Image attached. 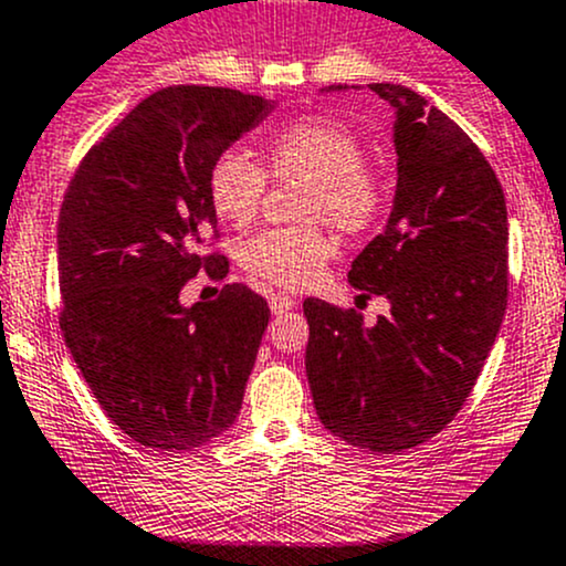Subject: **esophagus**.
<instances>
[{
    "label": "esophagus",
    "instance_id": "34e87169",
    "mask_svg": "<svg viewBox=\"0 0 566 566\" xmlns=\"http://www.w3.org/2000/svg\"><path fill=\"white\" fill-rule=\"evenodd\" d=\"M294 305H296V300H294V296H289V294H272L270 296V310L275 315H283L285 310H291Z\"/></svg>",
    "mask_w": 566,
    "mask_h": 566
}]
</instances>
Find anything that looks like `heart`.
<instances>
[{
	"label": "heart",
	"mask_w": 566,
	"mask_h": 566,
	"mask_svg": "<svg viewBox=\"0 0 566 566\" xmlns=\"http://www.w3.org/2000/svg\"><path fill=\"white\" fill-rule=\"evenodd\" d=\"M358 137L324 118H302L281 126L261 150V161L240 150H223L208 169V199L221 221L245 227L264 199L266 176L275 180H305L300 216L324 218L343 234H361L378 223L386 208V184L380 172L364 164ZM334 253L321 227L264 229L240 245V264L259 281L277 289H302L318 281Z\"/></svg>",
	"instance_id": "1"
}]
</instances>
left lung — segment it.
I'll list each match as a JSON object with an SVG mask.
<instances>
[{"label":"left lung","instance_id":"8db88e82","mask_svg":"<svg viewBox=\"0 0 566 566\" xmlns=\"http://www.w3.org/2000/svg\"><path fill=\"white\" fill-rule=\"evenodd\" d=\"M369 91L397 111V193L348 281L386 296L391 313L367 326L356 310L307 300L305 367L315 412L334 437L399 453L453 421L500 334L507 208L491 164L446 113L394 83Z\"/></svg>","mask_w":566,"mask_h":566}]
</instances>
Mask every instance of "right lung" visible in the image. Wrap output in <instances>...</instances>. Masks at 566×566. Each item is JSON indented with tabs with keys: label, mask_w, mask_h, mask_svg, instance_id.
<instances>
[{
	"label": "right lung",
	"mask_w": 566,
	"mask_h": 566,
	"mask_svg": "<svg viewBox=\"0 0 566 566\" xmlns=\"http://www.w3.org/2000/svg\"><path fill=\"white\" fill-rule=\"evenodd\" d=\"M272 107L234 88L156 91L88 150L64 193V343L107 418L154 451L205 446L242 407L270 307L242 283L191 307L180 291L199 270L227 275V256L205 253L218 237L208 169Z\"/></svg>",
	"instance_id": "obj_1"
}]
</instances>
